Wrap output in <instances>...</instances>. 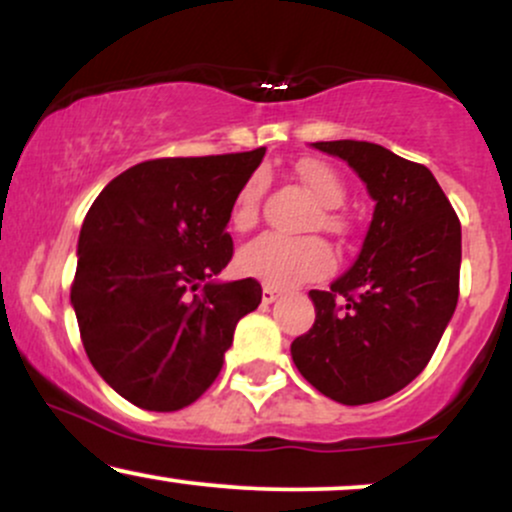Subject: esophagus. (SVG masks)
<instances>
[{"label": "esophagus", "mask_w": 512, "mask_h": 512, "mask_svg": "<svg viewBox=\"0 0 512 512\" xmlns=\"http://www.w3.org/2000/svg\"><path fill=\"white\" fill-rule=\"evenodd\" d=\"M276 298H279V291H276L274 286H264V289H262V303L269 305V303H274Z\"/></svg>", "instance_id": "esophagus-1"}]
</instances>
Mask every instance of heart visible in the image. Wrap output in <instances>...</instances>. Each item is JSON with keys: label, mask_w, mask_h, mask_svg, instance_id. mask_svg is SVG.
<instances>
[{"label": "heart", "mask_w": 512, "mask_h": 512, "mask_svg": "<svg viewBox=\"0 0 512 512\" xmlns=\"http://www.w3.org/2000/svg\"><path fill=\"white\" fill-rule=\"evenodd\" d=\"M296 175L303 180V185L313 192V197L320 202L322 211L315 216V226H322V231L344 236L349 231V223L337 207H342L346 199L344 180L330 163L305 158L296 166ZM264 192V178L260 173L250 175L243 182L240 192L233 199L231 207V226L238 231H248L257 223L260 216V199ZM240 272L255 276L267 286L276 289H289V286L305 284V281L322 279L332 272L334 255L327 248L325 240L310 238H284L276 233H264V236L250 240L238 252Z\"/></svg>", "instance_id": "b5f03b06"}]
</instances>
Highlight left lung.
I'll return each instance as SVG.
<instances>
[{"label": "left lung", "mask_w": 512, "mask_h": 512, "mask_svg": "<svg viewBox=\"0 0 512 512\" xmlns=\"http://www.w3.org/2000/svg\"><path fill=\"white\" fill-rule=\"evenodd\" d=\"M313 146L356 170L375 211L354 267L330 291H310L315 325L293 339L291 356L334 402H380L428 366L455 313L460 219L421 163L354 139Z\"/></svg>", "instance_id": "obj_1"}]
</instances>
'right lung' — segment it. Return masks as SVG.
I'll return each instance as SVG.
<instances>
[{"mask_svg": "<svg viewBox=\"0 0 512 512\" xmlns=\"http://www.w3.org/2000/svg\"><path fill=\"white\" fill-rule=\"evenodd\" d=\"M264 146L243 154L154 158L103 187L79 233L72 305L88 361L146 411L197 402L262 301L257 279L214 284L231 262L233 199Z\"/></svg>", "mask_w": 512, "mask_h": 512, "instance_id": "1", "label": "right lung"}]
</instances>
